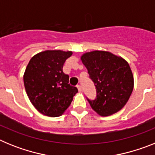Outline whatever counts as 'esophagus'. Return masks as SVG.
I'll use <instances>...</instances> for the list:
<instances>
[{"label": "esophagus", "mask_w": 155, "mask_h": 155, "mask_svg": "<svg viewBox=\"0 0 155 155\" xmlns=\"http://www.w3.org/2000/svg\"><path fill=\"white\" fill-rule=\"evenodd\" d=\"M77 87H78V91H82V87L81 85H78L77 86Z\"/></svg>", "instance_id": "34e87169"}]
</instances>
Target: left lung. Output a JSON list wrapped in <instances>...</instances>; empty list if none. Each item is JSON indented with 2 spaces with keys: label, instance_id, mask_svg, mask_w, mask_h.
Here are the masks:
<instances>
[{
  "label": "left lung",
  "instance_id": "obj_1",
  "mask_svg": "<svg viewBox=\"0 0 155 155\" xmlns=\"http://www.w3.org/2000/svg\"><path fill=\"white\" fill-rule=\"evenodd\" d=\"M81 60L96 87V98L87 99L93 110L100 116H107L123 109L134 84L127 61L110 52L101 50L84 53Z\"/></svg>",
  "mask_w": 155,
  "mask_h": 155
}]
</instances>
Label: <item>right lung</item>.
Listing matches in <instances>:
<instances>
[{"instance_id": "right-lung-1", "label": "right lung", "mask_w": 155, "mask_h": 155, "mask_svg": "<svg viewBox=\"0 0 155 155\" xmlns=\"http://www.w3.org/2000/svg\"><path fill=\"white\" fill-rule=\"evenodd\" d=\"M72 53L46 50L33 56L27 65L23 76L27 95L34 107L45 116H61L78 91L68 84L69 76L63 72V66Z\"/></svg>"}]
</instances>
